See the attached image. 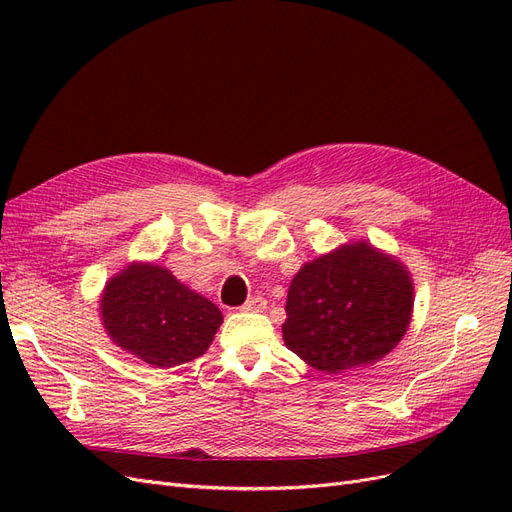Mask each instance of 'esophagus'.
Returning a JSON list of instances; mask_svg holds the SVG:
<instances>
[{
  "label": "esophagus",
  "instance_id": "34e87169",
  "mask_svg": "<svg viewBox=\"0 0 512 512\" xmlns=\"http://www.w3.org/2000/svg\"><path fill=\"white\" fill-rule=\"evenodd\" d=\"M265 307H267V301L262 299V297H258V294H254V297H250L241 305L243 312H262V309H265Z\"/></svg>",
  "mask_w": 512,
  "mask_h": 512
}]
</instances>
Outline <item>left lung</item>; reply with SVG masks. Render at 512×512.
Returning a JSON list of instances; mask_svg holds the SVG:
<instances>
[{
  "mask_svg": "<svg viewBox=\"0 0 512 512\" xmlns=\"http://www.w3.org/2000/svg\"><path fill=\"white\" fill-rule=\"evenodd\" d=\"M412 282L367 243L320 256L294 275L282 324L286 346L327 374L376 363L404 337Z\"/></svg>",
  "mask_w": 512,
  "mask_h": 512,
  "instance_id": "obj_1",
  "label": "left lung"
}]
</instances>
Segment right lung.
Listing matches in <instances>:
<instances>
[{
  "label": "right lung",
  "mask_w": 512,
  "mask_h": 512,
  "mask_svg": "<svg viewBox=\"0 0 512 512\" xmlns=\"http://www.w3.org/2000/svg\"><path fill=\"white\" fill-rule=\"evenodd\" d=\"M100 309L119 348L164 369L205 354L222 324L218 305L156 265H132L115 275Z\"/></svg>",
  "instance_id": "add662e5"
}]
</instances>
